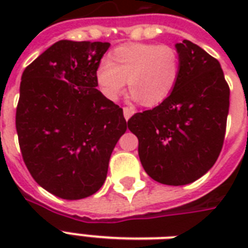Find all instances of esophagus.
<instances>
[{
    "instance_id": "1",
    "label": "esophagus",
    "mask_w": 248,
    "mask_h": 248,
    "mask_svg": "<svg viewBox=\"0 0 248 248\" xmlns=\"http://www.w3.org/2000/svg\"><path fill=\"white\" fill-rule=\"evenodd\" d=\"M135 108L134 107H124V118H126V121H128L130 118H131V116L135 113Z\"/></svg>"
}]
</instances>
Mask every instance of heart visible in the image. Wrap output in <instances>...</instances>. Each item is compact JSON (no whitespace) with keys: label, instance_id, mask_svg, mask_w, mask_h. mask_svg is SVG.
<instances>
[{"label":"heart","instance_id":"b5f03b06","mask_svg":"<svg viewBox=\"0 0 248 248\" xmlns=\"http://www.w3.org/2000/svg\"><path fill=\"white\" fill-rule=\"evenodd\" d=\"M180 76V60L169 46L126 44L118 46L101 62L95 73L101 93L116 100L124 93L126 79L132 96L141 104L155 107L172 93Z\"/></svg>","mask_w":248,"mask_h":248}]
</instances>
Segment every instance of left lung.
Instances as JSON below:
<instances>
[{
    "label": "left lung",
    "instance_id": "1",
    "mask_svg": "<svg viewBox=\"0 0 248 248\" xmlns=\"http://www.w3.org/2000/svg\"><path fill=\"white\" fill-rule=\"evenodd\" d=\"M176 51L180 76L172 93L128 120L145 172L166 185L193 183L215 165L229 112L231 91L219 62L188 40Z\"/></svg>",
    "mask_w": 248,
    "mask_h": 248
}]
</instances>
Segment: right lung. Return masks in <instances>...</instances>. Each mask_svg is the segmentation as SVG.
Returning a JSON list of instances; mask_svg holds the SVG:
<instances>
[{"label": "right lung", "mask_w": 248, "mask_h": 248, "mask_svg": "<svg viewBox=\"0 0 248 248\" xmlns=\"http://www.w3.org/2000/svg\"><path fill=\"white\" fill-rule=\"evenodd\" d=\"M109 42L62 40L21 76L16 132L37 184L63 200H81L104 184L110 155L127 130L124 110L96 89Z\"/></svg>", "instance_id": "add662e5"}]
</instances>
